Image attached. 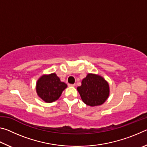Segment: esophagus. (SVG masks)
Here are the masks:
<instances>
[{"mask_svg": "<svg viewBox=\"0 0 147 147\" xmlns=\"http://www.w3.org/2000/svg\"><path fill=\"white\" fill-rule=\"evenodd\" d=\"M68 86H69V87H74L76 86V84H68Z\"/></svg>", "mask_w": 147, "mask_h": 147, "instance_id": "obj_1", "label": "esophagus"}]
</instances>
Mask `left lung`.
<instances>
[{"instance_id": "left-lung-1", "label": "left lung", "mask_w": 147, "mask_h": 147, "mask_svg": "<svg viewBox=\"0 0 147 147\" xmlns=\"http://www.w3.org/2000/svg\"><path fill=\"white\" fill-rule=\"evenodd\" d=\"M82 100L86 104L95 106L102 104L109 96V89L102 77L88 74L82 81V86L77 88Z\"/></svg>"}]
</instances>
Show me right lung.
I'll list each match as a JSON object with an SVG mask.
<instances>
[{
    "instance_id": "obj_1",
    "label": "right lung",
    "mask_w": 147,
    "mask_h": 147,
    "mask_svg": "<svg viewBox=\"0 0 147 147\" xmlns=\"http://www.w3.org/2000/svg\"><path fill=\"white\" fill-rule=\"evenodd\" d=\"M67 85L62 82L55 73L42 76L36 84L38 96L46 102H52L58 100Z\"/></svg>"
}]
</instances>
